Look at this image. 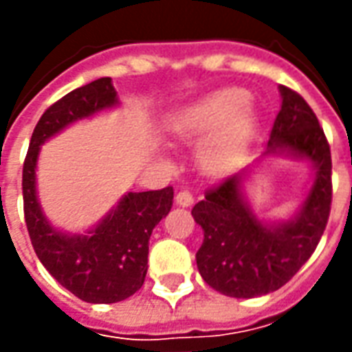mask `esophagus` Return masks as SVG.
I'll list each match as a JSON object with an SVG mask.
<instances>
[{"mask_svg": "<svg viewBox=\"0 0 352 352\" xmlns=\"http://www.w3.org/2000/svg\"><path fill=\"white\" fill-rule=\"evenodd\" d=\"M175 204H177V206H181V207H190L192 204H194V196H192L188 190L177 192Z\"/></svg>", "mask_w": 352, "mask_h": 352, "instance_id": "obj_1", "label": "esophagus"}]
</instances>
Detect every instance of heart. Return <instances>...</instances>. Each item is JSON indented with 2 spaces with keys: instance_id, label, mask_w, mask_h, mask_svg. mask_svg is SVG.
<instances>
[{
  "instance_id": "heart-1",
  "label": "heart",
  "mask_w": 352,
  "mask_h": 352,
  "mask_svg": "<svg viewBox=\"0 0 352 352\" xmlns=\"http://www.w3.org/2000/svg\"><path fill=\"white\" fill-rule=\"evenodd\" d=\"M249 96L239 88L219 90L179 109L169 118L168 130L181 141L199 143V164L209 171L221 169L249 141L252 133V115L243 109Z\"/></svg>"
}]
</instances>
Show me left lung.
<instances>
[{"label":"left lung","mask_w":352,"mask_h":352,"mask_svg":"<svg viewBox=\"0 0 352 352\" xmlns=\"http://www.w3.org/2000/svg\"><path fill=\"white\" fill-rule=\"evenodd\" d=\"M279 92L283 103L264 156L313 164V184L298 213L288 221H260L241 190L245 169L209 188L192 209L204 230L196 252L199 273L230 298H256L287 285L315 252L330 217L332 156L324 131L300 94L287 87Z\"/></svg>","instance_id":"left-lung-1"}]
</instances>
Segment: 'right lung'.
Here are the masks:
<instances>
[{
    "label": "right lung",
    "mask_w": 352,
    "mask_h": 352,
    "mask_svg": "<svg viewBox=\"0 0 352 352\" xmlns=\"http://www.w3.org/2000/svg\"><path fill=\"white\" fill-rule=\"evenodd\" d=\"M118 105L111 77H101L52 103L35 126L22 169L24 219L34 251L47 272L88 303H116L143 287L148 239L173 206V188L128 192L87 234L50 226L37 199L35 168L41 145L80 118Z\"/></svg>",
    "instance_id": "right-lung-1"
}]
</instances>
